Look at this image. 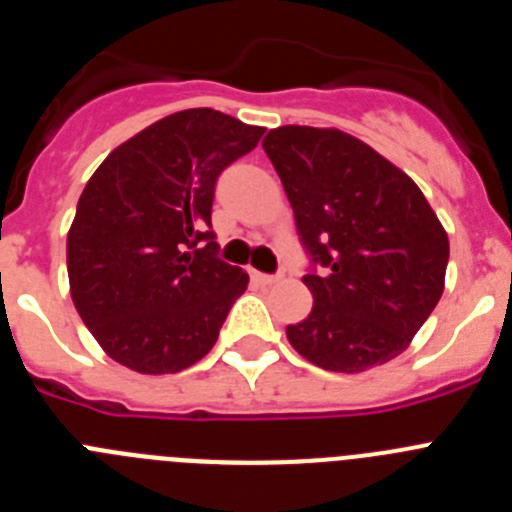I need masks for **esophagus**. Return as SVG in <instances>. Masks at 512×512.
<instances>
[{"label": "esophagus", "mask_w": 512, "mask_h": 512, "mask_svg": "<svg viewBox=\"0 0 512 512\" xmlns=\"http://www.w3.org/2000/svg\"><path fill=\"white\" fill-rule=\"evenodd\" d=\"M251 277L256 279L259 284H264V287H269V284H277L279 277H274V274H261V271H251Z\"/></svg>", "instance_id": "esophagus-1"}]
</instances>
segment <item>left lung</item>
<instances>
[{
    "label": "left lung",
    "mask_w": 512,
    "mask_h": 512,
    "mask_svg": "<svg viewBox=\"0 0 512 512\" xmlns=\"http://www.w3.org/2000/svg\"><path fill=\"white\" fill-rule=\"evenodd\" d=\"M264 151L320 274H305L312 312L287 325L297 354L359 374L410 346L443 295L449 235L418 184L338 128L282 125Z\"/></svg>",
    "instance_id": "left-lung-1"
}]
</instances>
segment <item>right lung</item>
Masks as SVG:
<instances>
[{
  "label": "right lung",
  "instance_id": "add662e5",
  "mask_svg": "<svg viewBox=\"0 0 512 512\" xmlns=\"http://www.w3.org/2000/svg\"><path fill=\"white\" fill-rule=\"evenodd\" d=\"M266 128L210 107L174 112L94 171L66 238L76 312L102 351L138 374H174L215 346L248 274L215 256L220 171Z\"/></svg>",
  "mask_w": 512,
  "mask_h": 512
}]
</instances>
